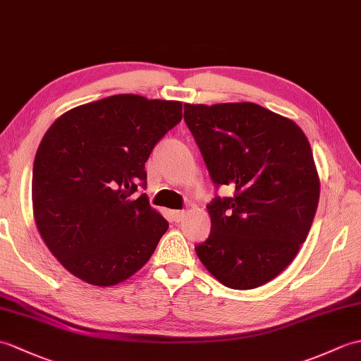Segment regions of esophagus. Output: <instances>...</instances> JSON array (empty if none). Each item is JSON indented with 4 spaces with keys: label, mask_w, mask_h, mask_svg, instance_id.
<instances>
[{
    "label": "esophagus",
    "mask_w": 361,
    "mask_h": 361,
    "mask_svg": "<svg viewBox=\"0 0 361 361\" xmlns=\"http://www.w3.org/2000/svg\"><path fill=\"white\" fill-rule=\"evenodd\" d=\"M184 215H186V212H184V211H172V219L177 223L183 220Z\"/></svg>",
    "instance_id": "34e87169"
}]
</instances>
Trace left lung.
<instances>
[{"mask_svg":"<svg viewBox=\"0 0 361 361\" xmlns=\"http://www.w3.org/2000/svg\"><path fill=\"white\" fill-rule=\"evenodd\" d=\"M212 181L232 197L207 206L200 262L231 289H255L290 264L320 198L311 145L295 121L254 103L184 104Z\"/></svg>","mask_w":361,"mask_h":361,"instance_id":"obj_1","label":"left lung"}]
</instances>
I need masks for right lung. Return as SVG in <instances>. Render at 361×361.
Here are the masks:
<instances>
[{"mask_svg": "<svg viewBox=\"0 0 361 361\" xmlns=\"http://www.w3.org/2000/svg\"><path fill=\"white\" fill-rule=\"evenodd\" d=\"M181 118L180 102L121 94L73 107L47 129L33 163V219L66 271L109 288L149 262L169 223L146 194H132Z\"/></svg>", "mask_w": 361, "mask_h": 361, "instance_id": "obj_1", "label": "right lung"}]
</instances>
